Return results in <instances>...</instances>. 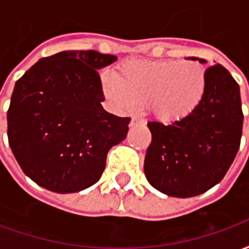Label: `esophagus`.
<instances>
[{"label": "esophagus", "mask_w": 249, "mask_h": 249, "mask_svg": "<svg viewBox=\"0 0 249 249\" xmlns=\"http://www.w3.org/2000/svg\"><path fill=\"white\" fill-rule=\"evenodd\" d=\"M144 124V121L140 119H132V121H130V126H136V125H142Z\"/></svg>", "instance_id": "34e87169"}]
</instances>
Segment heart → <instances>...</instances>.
Instances as JSON below:
<instances>
[{"instance_id": "heart-1", "label": "heart", "mask_w": 249, "mask_h": 249, "mask_svg": "<svg viewBox=\"0 0 249 249\" xmlns=\"http://www.w3.org/2000/svg\"><path fill=\"white\" fill-rule=\"evenodd\" d=\"M207 82L205 68L192 60H132L121 65L119 74H101L104 94L117 110L132 113L144 105L162 123L195 113L205 97Z\"/></svg>"}]
</instances>
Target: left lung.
Wrapping results in <instances>:
<instances>
[{
  "label": "left lung",
  "instance_id": "obj_1",
  "mask_svg": "<svg viewBox=\"0 0 249 249\" xmlns=\"http://www.w3.org/2000/svg\"><path fill=\"white\" fill-rule=\"evenodd\" d=\"M187 60L207 64L198 57ZM207 78L205 97L195 113L167 125L148 123L146 180L172 197H193L219 184L240 146V88L220 64L207 69Z\"/></svg>",
  "mask_w": 249,
  "mask_h": 249
}]
</instances>
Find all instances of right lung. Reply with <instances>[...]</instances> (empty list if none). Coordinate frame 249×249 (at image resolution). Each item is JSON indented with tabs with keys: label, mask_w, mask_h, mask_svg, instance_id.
<instances>
[{
	"label": "right lung",
	"mask_w": 249,
	"mask_h": 249,
	"mask_svg": "<svg viewBox=\"0 0 249 249\" xmlns=\"http://www.w3.org/2000/svg\"><path fill=\"white\" fill-rule=\"evenodd\" d=\"M117 57L64 51L41 58L14 85L8 139L29 178L57 193L80 192L101 178L107 155L125 140L129 117L103 108L100 69Z\"/></svg>",
	"instance_id": "add662e5"
}]
</instances>
